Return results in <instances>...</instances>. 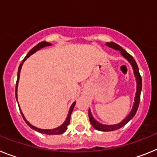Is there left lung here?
<instances>
[{"mask_svg": "<svg viewBox=\"0 0 157 157\" xmlns=\"http://www.w3.org/2000/svg\"><path fill=\"white\" fill-rule=\"evenodd\" d=\"M107 46L111 47V48L114 49V50H119L121 54L123 56L124 58L127 60L129 63L131 64L132 67L133 69V73H134V76L136 77V81H137V91H136V95L135 98H134V103H133V107H132L131 111L129 112V114H128L127 117H126L125 119H123L122 122L118 124H115V125H103V124L99 123V122H97L95 118L92 116L91 111H88V117H89V120L91 124L92 125L94 128L99 131H113V130H116V129H120L121 127H122L123 126H125L128 122H129L132 118L134 117L136 112L137 111V108H138L139 103H140V97H141V88H142V80H141V77L139 73L138 66H137V63H136L135 60L133 59V58L132 57L129 53H127L125 50L121 47L119 45L116 44L115 43H113V42H110V43H106Z\"/></svg>", "mask_w": 157, "mask_h": 157, "instance_id": "obj_1", "label": "left lung"}]
</instances>
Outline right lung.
I'll list each match as a JSON object with an SVG mask.
<instances>
[{
    "mask_svg": "<svg viewBox=\"0 0 157 157\" xmlns=\"http://www.w3.org/2000/svg\"><path fill=\"white\" fill-rule=\"evenodd\" d=\"M51 46V43H47V42H44V41H43V42H41V43H39V44L36 45L35 47H33V48L30 50L29 52H28V54H27V56H26L25 58H24V60H23V62H22L21 64L20 65V66H19L18 73H17V80H16V100H17V87H18L19 79H20V70H21L22 65H23V63H24V62H25L27 58H29L31 54H33L34 53L36 52L37 50L43 48V47H45V46ZM17 103H18V100H17ZM75 104H76V102H74L73 104L71 105L70 109H69V114H68V116H67V118H66V120L65 121V122L62 124V126H60L59 127L55 128V129H39V128H37V127H35V126H32L31 124H30L29 122H28V121L26 120V118H24V115L23 114V113H22L21 110H20V112H21L22 116H23V118H24L25 122L28 124V126H30L31 129H33L34 130H36V131L39 132V133H44V134H48V135H56V134H62V133H63L64 132H65V130L67 129V127H68V126H69V122H70L71 114H72V112H73V108H74ZM19 108H20V107H19Z\"/></svg>",
    "mask_w": 157,
    "mask_h": 157,
    "instance_id": "right-lung-1",
    "label": "right lung"
}]
</instances>
